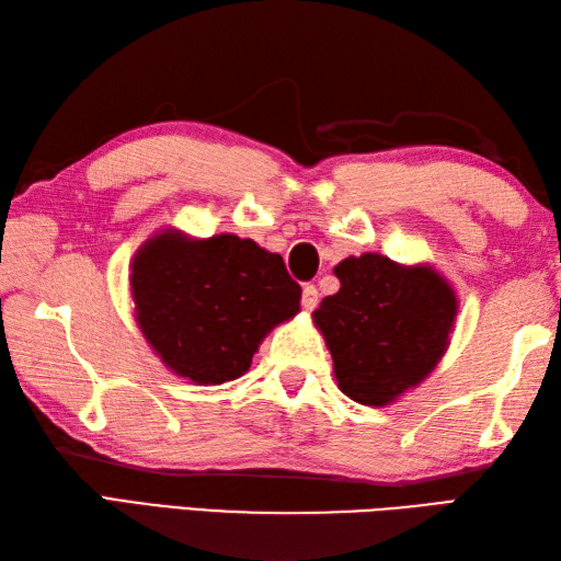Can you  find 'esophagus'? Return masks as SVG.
Wrapping results in <instances>:
<instances>
[{"label": "esophagus", "instance_id": "1", "mask_svg": "<svg viewBox=\"0 0 561 561\" xmlns=\"http://www.w3.org/2000/svg\"><path fill=\"white\" fill-rule=\"evenodd\" d=\"M318 289L316 284H306L304 287V294H301V306L306 308V311H313V308L318 306Z\"/></svg>", "mask_w": 561, "mask_h": 561}]
</instances>
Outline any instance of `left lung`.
I'll use <instances>...</instances> for the list:
<instances>
[{"label":"left lung","instance_id":"left-lung-1","mask_svg":"<svg viewBox=\"0 0 561 561\" xmlns=\"http://www.w3.org/2000/svg\"><path fill=\"white\" fill-rule=\"evenodd\" d=\"M340 291L313 313L344 396L388 404L420 383L448 347L456 296L428 267L386 255L347 257L335 267Z\"/></svg>","mask_w":561,"mask_h":561}]
</instances>
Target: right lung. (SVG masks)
<instances>
[{"mask_svg": "<svg viewBox=\"0 0 561 561\" xmlns=\"http://www.w3.org/2000/svg\"><path fill=\"white\" fill-rule=\"evenodd\" d=\"M137 323L163 364L202 386L243 376L267 332L299 311L284 260L250 238L159 233L133 262Z\"/></svg>", "mask_w": 561, "mask_h": 561, "instance_id": "add662e5", "label": "right lung"}]
</instances>
